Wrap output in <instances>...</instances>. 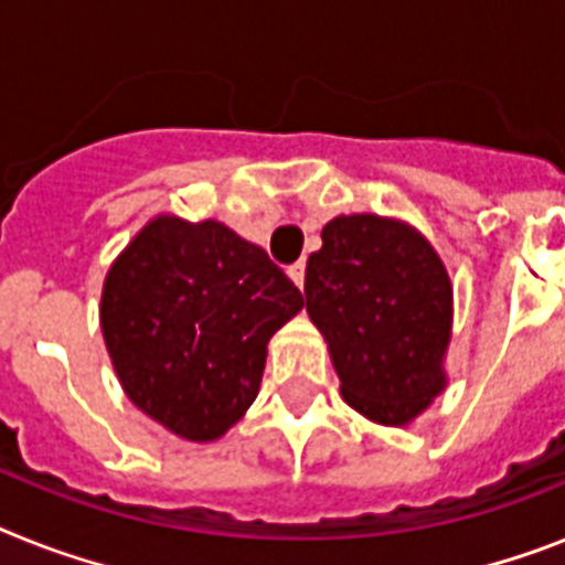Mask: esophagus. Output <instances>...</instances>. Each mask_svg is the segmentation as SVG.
Returning a JSON list of instances; mask_svg holds the SVG:
<instances>
[{"instance_id": "esophagus-1", "label": "esophagus", "mask_w": 565, "mask_h": 565, "mask_svg": "<svg viewBox=\"0 0 565 565\" xmlns=\"http://www.w3.org/2000/svg\"><path fill=\"white\" fill-rule=\"evenodd\" d=\"M305 269H307L305 260H298V264H292V267L287 269V275H290L292 284H296L298 290H305Z\"/></svg>"}]
</instances>
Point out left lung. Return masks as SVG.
Returning <instances> with one entry per match:
<instances>
[{
  "label": "left lung",
  "mask_w": 565,
  "mask_h": 565,
  "mask_svg": "<svg viewBox=\"0 0 565 565\" xmlns=\"http://www.w3.org/2000/svg\"><path fill=\"white\" fill-rule=\"evenodd\" d=\"M305 296L341 399L364 419L405 428L445 391L454 287L416 226L373 212L333 217L307 258Z\"/></svg>",
  "instance_id": "1"
}]
</instances>
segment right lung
Wrapping results in <instances>:
<instances>
[{"label":"right lung","mask_w":565,"mask_h":565,"mask_svg":"<svg viewBox=\"0 0 565 565\" xmlns=\"http://www.w3.org/2000/svg\"><path fill=\"white\" fill-rule=\"evenodd\" d=\"M305 298L221 221L154 215L108 267L99 327L131 405L215 443L258 396L267 344Z\"/></svg>","instance_id":"1"}]
</instances>
